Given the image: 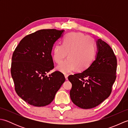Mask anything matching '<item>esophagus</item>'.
<instances>
[{
	"label": "esophagus",
	"instance_id": "esophagus-1",
	"mask_svg": "<svg viewBox=\"0 0 128 128\" xmlns=\"http://www.w3.org/2000/svg\"><path fill=\"white\" fill-rule=\"evenodd\" d=\"M64 76H65V78H66V80H68V75L65 74Z\"/></svg>",
	"mask_w": 128,
	"mask_h": 128
}]
</instances>
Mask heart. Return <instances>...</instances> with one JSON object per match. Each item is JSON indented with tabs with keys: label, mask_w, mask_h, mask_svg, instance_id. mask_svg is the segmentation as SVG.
<instances>
[{
	"label": "heart",
	"mask_w": 128,
	"mask_h": 128,
	"mask_svg": "<svg viewBox=\"0 0 128 128\" xmlns=\"http://www.w3.org/2000/svg\"><path fill=\"white\" fill-rule=\"evenodd\" d=\"M97 48L94 41L81 33L66 34L62 44L57 43L53 48V58L60 64L69 53V59L57 67L59 72L68 74L76 68L84 70L91 66L96 56Z\"/></svg>",
	"instance_id": "obj_1"
}]
</instances>
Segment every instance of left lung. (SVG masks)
I'll return each instance as SVG.
<instances>
[{"instance_id": "1", "label": "left lung", "mask_w": 128, "mask_h": 128, "mask_svg": "<svg viewBox=\"0 0 128 128\" xmlns=\"http://www.w3.org/2000/svg\"><path fill=\"white\" fill-rule=\"evenodd\" d=\"M96 44V57L91 66L68 77L72 84L70 98L82 109L94 108L107 99L116 78L117 62L112 49L100 38Z\"/></svg>"}]
</instances>
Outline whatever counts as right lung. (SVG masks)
Listing matches in <instances>:
<instances>
[{"label":"right lung","instance_id":"1","mask_svg":"<svg viewBox=\"0 0 128 128\" xmlns=\"http://www.w3.org/2000/svg\"><path fill=\"white\" fill-rule=\"evenodd\" d=\"M64 32L40 30L21 40L14 52L11 74L15 91L29 104L43 107L50 104L66 80L60 72L46 75L54 68L53 44Z\"/></svg>","mask_w":128,"mask_h":128}]
</instances>
